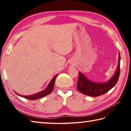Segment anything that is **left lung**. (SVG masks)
<instances>
[{
	"instance_id": "left-lung-1",
	"label": "left lung",
	"mask_w": 131,
	"mask_h": 131,
	"mask_svg": "<svg viewBox=\"0 0 131 131\" xmlns=\"http://www.w3.org/2000/svg\"><path fill=\"white\" fill-rule=\"evenodd\" d=\"M120 54L118 53V65L116 72L106 82L96 83L88 79L81 72H79V79L77 88L80 92L88 96L96 97L105 94L113 88L118 81L120 72Z\"/></svg>"
}]
</instances>
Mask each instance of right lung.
Listing matches in <instances>:
<instances>
[{
  "label": "right lung",
  "mask_w": 131,
  "mask_h": 131,
  "mask_svg": "<svg viewBox=\"0 0 131 131\" xmlns=\"http://www.w3.org/2000/svg\"><path fill=\"white\" fill-rule=\"evenodd\" d=\"M57 76H58V74H56L54 77H53V78L51 79V80L50 81L49 84H48L47 87H46L45 89L43 91H40V92L36 93V94H33L31 95H25V96H24V95H19L18 94H17V92H15V91L14 92L15 94H17L18 95H19V96L23 97H24V98L30 99V100H35V99L41 98V97H44L45 96H46V95L50 94V93L52 92V91L53 90V88H54V87L55 79H56Z\"/></svg>",
  "instance_id": "right-lung-1"
}]
</instances>
